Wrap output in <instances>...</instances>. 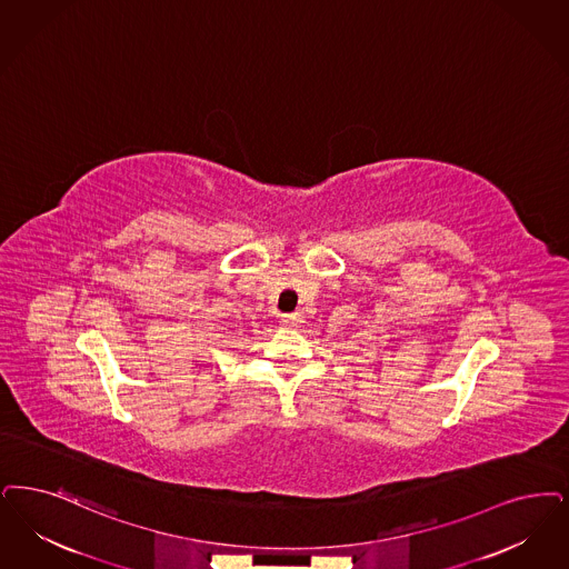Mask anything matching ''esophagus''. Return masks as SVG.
Masks as SVG:
<instances>
[{
  "label": "esophagus",
  "instance_id": "1",
  "mask_svg": "<svg viewBox=\"0 0 569 569\" xmlns=\"http://www.w3.org/2000/svg\"><path fill=\"white\" fill-rule=\"evenodd\" d=\"M302 321V316L296 311V313H286L283 316V323H288V326H298Z\"/></svg>",
  "mask_w": 569,
  "mask_h": 569
}]
</instances>
